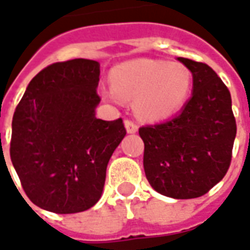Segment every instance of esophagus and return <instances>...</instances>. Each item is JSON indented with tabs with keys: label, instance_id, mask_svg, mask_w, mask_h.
Masks as SVG:
<instances>
[{
	"label": "esophagus",
	"instance_id": "34e87169",
	"mask_svg": "<svg viewBox=\"0 0 250 250\" xmlns=\"http://www.w3.org/2000/svg\"><path fill=\"white\" fill-rule=\"evenodd\" d=\"M125 130H127V132L128 134H135L136 131H138V125L132 122V120H125Z\"/></svg>",
	"mask_w": 250,
	"mask_h": 250
}]
</instances>
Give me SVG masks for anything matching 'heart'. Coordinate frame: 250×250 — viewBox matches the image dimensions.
Wrapping results in <instances>:
<instances>
[{"label":"heart","mask_w":250,"mask_h":250,"mask_svg":"<svg viewBox=\"0 0 250 250\" xmlns=\"http://www.w3.org/2000/svg\"><path fill=\"white\" fill-rule=\"evenodd\" d=\"M111 85L112 89L102 91L107 100H134L136 115L155 122L167 119L184 107L193 75L182 62L138 59L115 66Z\"/></svg>","instance_id":"obj_1"}]
</instances>
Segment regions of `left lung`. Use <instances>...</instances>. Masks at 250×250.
I'll list each match as a JSON object with an SVG mask.
<instances>
[{
	"instance_id": "8db88e82",
	"label": "left lung",
	"mask_w": 250,
	"mask_h": 250,
	"mask_svg": "<svg viewBox=\"0 0 250 250\" xmlns=\"http://www.w3.org/2000/svg\"><path fill=\"white\" fill-rule=\"evenodd\" d=\"M193 75V93L173 119L139 128L143 167L166 197H201L225 177L236 138L230 92L209 65L178 57Z\"/></svg>"
}]
</instances>
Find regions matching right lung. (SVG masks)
<instances>
[{"instance_id": "obj_1", "label": "right lung", "mask_w": 250, "mask_h": 250, "mask_svg": "<svg viewBox=\"0 0 250 250\" xmlns=\"http://www.w3.org/2000/svg\"><path fill=\"white\" fill-rule=\"evenodd\" d=\"M100 64L55 62L26 87L12 122L10 159L28 198L57 214L92 208L125 136L123 120L96 118Z\"/></svg>"}]
</instances>
